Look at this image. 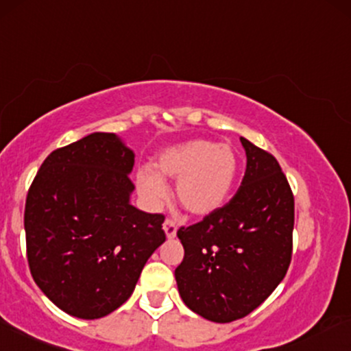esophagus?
<instances>
[{
  "instance_id": "34e87169",
  "label": "esophagus",
  "mask_w": 351,
  "mask_h": 351,
  "mask_svg": "<svg viewBox=\"0 0 351 351\" xmlns=\"http://www.w3.org/2000/svg\"><path fill=\"white\" fill-rule=\"evenodd\" d=\"M163 229H165V234H167L168 239H173L176 235V222L173 221V219H167V221L163 222Z\"/></svg>"
}]
</instances>
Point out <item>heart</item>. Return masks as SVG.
<instances>
[{"label": "heart", "instance_id": "b5f03b06", "mask_svg": "<svg viewBox=\"0 0 351 351\" xmlns=\"http://www.w3.org/2000/svg\"><path fill=\"white\" fill-rule=\"evenodd\" d=\"M239 155L230 145L210 141H189L165 150L157 162L158 175L142 171L138 191L150 204L167 196L162 176L178 180L176 199L194 216H206L227 201L239 175Z\"/></svg>", "mask_w": 351, "mask_h": 351}]
</instances>
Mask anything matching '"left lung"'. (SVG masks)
<instances>
[{
    "label": "left lung",
    "instance_id": "obj_1",
    "mask_svg": "<svg viewBox=\"0 0 351 351\" xmlns=\"http://www.w3.org/2000/svg\"><path fill=\"white\" fill-rule=\"evenodd\" d=\"M247 154L234 197L176 235L184 258L175 269L183 302L226 324L255 311L286 276L293 255L294 196L280 163L240 137Z\"/></svg>",
    "mask_w": 351,
    "mask_h": 351
}]
</instances>
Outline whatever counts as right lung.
<instances>
[{"mask_svg": "<svg viewBox=\"0 0 351 351\" xmlns=\"http://www.w3.org/2000/svg\"><path fill=\"white\" fill-rule=\"evenodd\" d=\"M134 152L95 132L53 150L26 197L29 269L58 309L99 319L132 294L143 265L165 242L163 214L130 204Z\"/></svg>", "mask_w": 351, "mask_h": 351, "instance_id": "obj_1", "label": "right lung"}]
</instances>
